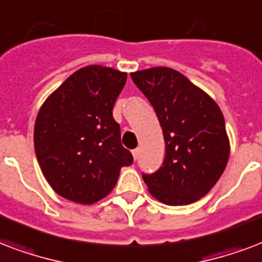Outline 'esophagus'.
I'll list each match as a JSON object with an SVG mask.
<instances>
[{"label":"esophagus","mask_w":262,"mask_h":262,"mask_svg":"<svg viewBox=\"0 0 262 262\" xmlns=\"http://www.w3.org/2000/svg\"><path fill=\"white\" fill-rule=\"evenodd\" d=\"M133 156H134V160H138V157H139V149H134Z\"/></svg>","instance_id":"34e87169"}]
</instances>
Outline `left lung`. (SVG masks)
Here are the masks:
<instances>
[{
  "label": "left lung",
  "instance_id": "1",
  "mask_svg": "<svg viewBox=\"0 0 262 262\" xmlns=\"http://www.w3.org/2000/svg\"><path fill=\"white\" fill-rule=\"evenodd\" d=\"M151 103L165 141L163 165L142 173L150 194L163 204L195 202L213 187L228 161L230 142L217 103L171 68L131 74Z\"/></svg>",
  "mask_w": 262,
  "mask_h": 262
}]
</instances>
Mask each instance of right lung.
<instances>
[{
	"label": "right lung",
	"mask_w": 262,
	"mask_h": 262,
	"mask_svg": "<svg viewBox=\"0 0 262 262\" xmlns=\"http://www.w3.org/2000/svg\"><path fill=\"white\" fill-rule=\"evenodd\" d=\"M127 74L90 66L72 74L42 105L34 128L40 169L58 195L90 205L112 191L134 161L112 115Z\"/></svg>",
	"instance_id": "right-lung-1"
}]
</instances>
